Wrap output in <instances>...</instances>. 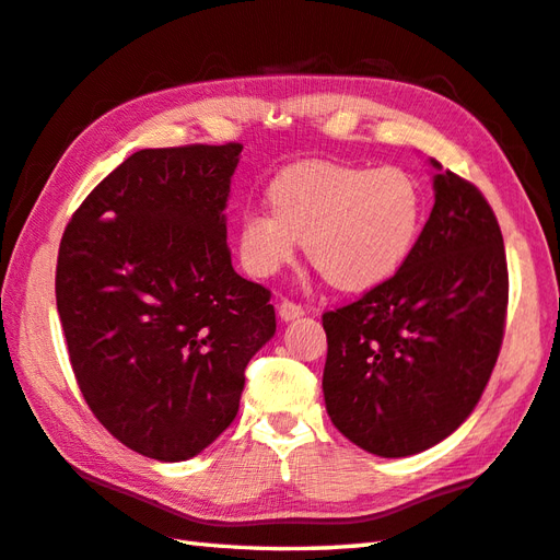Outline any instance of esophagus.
Returning <instances> with one entry per match:
<instances>
[{"label": "esophagus", "instance_id": "esophagus-1", "mask_svg": "<svg viewBox=\"0 0 560 560\" xmlns=\"http://www.w3.org/2000/svg\"><path fill=\"white\" fill-rule=\"evenodd\" d=\"M304 314V310L300 304H294L290 300H282L278 304V316L282 318V322H294V318H300Z\"/></svg>", "mask_w": 560, "mask_h": 560}]
</instances>
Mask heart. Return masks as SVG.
Here are the masks:
<instances>
[{
  "instance_id": "b5f03b06",
  "label": "heart",
  "mask_w": 560,
  "mask_h": 560,
  "mask_svg": "<svg viewBox=\"0 0 560 560\" xmlns=\"http://www.w3.org/2000/svg\"><path fill=\"white\" fill-rule=\"evenodd\" d=\"M270 210L238 217L242 266L270 278L304 242L306 258L338 290L364 292L394 278L423 226V190L401 166L310 162L284 168L268 188Z\"/></svg>"
}]
</instances>
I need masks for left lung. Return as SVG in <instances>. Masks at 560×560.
Returning a JSON list of instances; mask_svg holds the SVG:
<instances>
[{"label":"left lung","mask_w":560,"mask_h":560,"mask_svg":"<svg viewBox=\"0 0 560 560\" xmlns=\"http://www.w3.org/2000/svg\"><path fill=\"white\" fill-rule=\"evenodd\" d=\"M435 205L394 278L324 314V401L364 452L435 447L471 416L503 343L508 264L493 210L430 159Z\"/></svg>","instance_id":"obj_1"}]
</instances>
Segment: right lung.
<instances>
[{
  "instance_id": "right-lung-1",
  "label": "right lung",
  "mask_w": 560,
  "mask_h": 560,
  "mask_svg": "<svg viewBox=\"0 0 560 560\" xmlns=\"http://www.w3.org/2000/svg\"><path fill=\"white\" fill-rule=\"evenodd\" d=\"M244 147L140 150L89 192L55 296L91 413L132 452L186 462L236 418L248 360L276 336L270 292L238 276L224 208Z\"/></svg>"
}]
</instances>
